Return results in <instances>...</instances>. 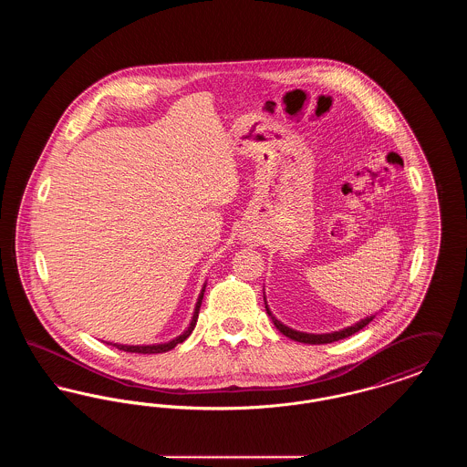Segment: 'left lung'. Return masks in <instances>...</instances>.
I'll return each mask as SVG.
<instances>
[{
	"label": "left lung",
	"instance_id": "left-lung-1",
	"mask_svg": "<svg viewBox=\"0 0 467 467\" xmlns=\"http://www.w3.org/2000/svg\"><path fill=\"white\" fill-rule=\"evenodd\" d=\"M265 305H266L267 315L271 317V320H273L275 327H276L280 333L285 334L287 337L294 339V341H299V343H308V345H324V343H333V341H339V339H343V337H348V336H352V334L358 333L362 327H366V326H368V324H369V322L375 318V315H369V317H366V318H362V320L356 322L354 326H348V327H345V329H339V331H334V333H301V331L290 329V327H287L285 324H282V322H280L276 317H273V313H271L269 306H267L266 296H265Z\"/></svg>",
	"mask_w": 467,
	"mask_h": 467
}]
</instances>
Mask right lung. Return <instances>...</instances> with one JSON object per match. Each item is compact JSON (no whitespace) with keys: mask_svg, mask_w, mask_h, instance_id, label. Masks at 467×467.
Instances as JSON below:
<instances>
[{"mask_svg":"<svg viewBox=\"0 0 467 467\" xmlns=\"http://www.w3.org/2000/svg\"><path fill=\"white\" fill-rule=\"evenodd\" d=\"M204 289H206V284H202V289H201L200 296H198V301H196V306H194V313H192V318H191V324L185 327V331L182 334H178L177 337L166 341V343H156V345H120V343H109L107 345H113L117 347L119 350H124V352H131V354H162V352H168L171 348H175L178 343H183L191 333L194 331L196 327V322H198V317H200L201 301H202V296H204Z\"/></svg>","mask_w":467,"mask_h":467,"instance_id":"right-lung-1","label":"right lung"}]
</instances>
